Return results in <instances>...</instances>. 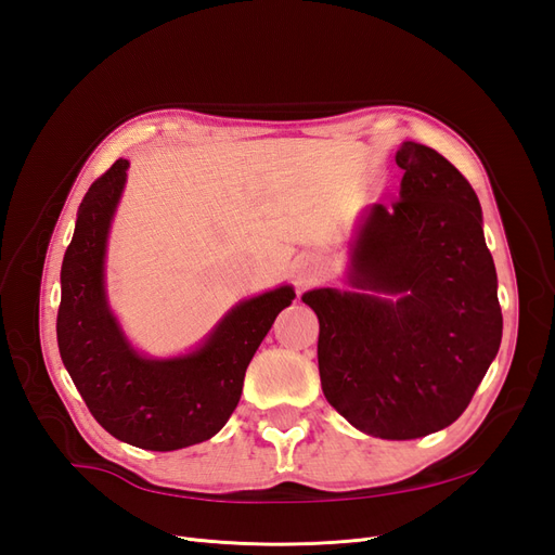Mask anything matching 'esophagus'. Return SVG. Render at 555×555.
<instances>
[{
    "mask_svg": "<svg viewBox=\"0 0 555 555\" xmlns=\"http://www.w3.org/2000/svg\"><path fill=\"white\" fill-rule=\"evenodd\" d=\"M314 275H317V266L312 261H308L304 268H298V271H296L294 284L298 289H308L310 284L314 282Z\"/></svg>",
    "mask_w": 555,
    "mask_h": 555,
    "instance_id": "obj_1",
    "label": "esophagus"
}]
</instances>
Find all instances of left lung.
I'll list each match as a JSON object with an SVG mask.
<instances>
[{"mask_svg":"<svg viewBox=\"0 0 555 555\" xmlns=\"http://www.w3.org/2000/svg\"><path fill=\"white\" fill-rule=\"evenodd\" d=\"M396 204L367 208L351 243L349 289L304 294L319 319V377L347 422L414 440L465 412L502 340L498 275L481 206L461 171L405 141Z\"/></svg>","mask_w":555,"mask_h":555,"instance_id":"8db88e82","label":"left lung"}]
</instances>
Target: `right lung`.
Listing matches in <instances>:
<instances>
[{
	"label": "right lung",
	"mask_w": 555,
	"mask_h": 555,
	"mask_svg": "<svg viewBox=\"0 0 555 555\" xmlns=\"http://www.w3.org/2000/svg\"><path fill=\"white\" fill-rule=\"evenodd\" d=\"M127 159L92 182L62 261L57 347L92 416L113 438L150 451L210 440L236 410L245 371L294 287L233 306L188 354L153 359L131 347L108 306L106 245L127 182Z\"/></svg>",
	"instance_id": "obj_1"
}]
</instances>
